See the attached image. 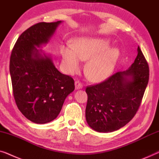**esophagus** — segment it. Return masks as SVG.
Listing matches in <instances>:
<instances>
[{
	"mask_svg": "<svg viewBox=\"0 0 159 159\" xmlns=\"http://www.w3.org/2000/svg\"><path fill=\"white\" fill-rule=\"evenodd\" d=\"M75 88L77 90H79V89H82V84L81 82L80 81H76L75 82Z\"/></svg>",
	"mask_w": 159,
	"mask_h": 159,
	"instance_id": "esophagus-1",
	"label": "esophagus"
}]
</instances>
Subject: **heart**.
<instances>
[{
    "label": "heart",
    "mask_w": 159,
    "mask_h": 159,
    "mask_svg": "<svg viewBox=\"0 0 159 159\" xmlns=\"http://www.w3.org/2000/svg\"><path fill=\"white\" fill-rule=\"evenodd\" d=\"M109 48V41L106 39L80 38L74 41V47H61V53L66 70L71 74L80 70L82 61L90 59L87 75L92 81L101 82L113 72L120 56L118 49Z\"/></svg>",
    "instance_id": "obj_1"
}]
</instances>
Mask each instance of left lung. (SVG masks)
<instances>
[{
	"label": "left lung",
	"instance_id": "8db88e82",
	"mask_svg": "<svg viewBox=\"0 0 159 159\" xmlns=\"http://www.w3.org/2000/svg\"><path fill=\"white\" fill-rule=\"evenodd\" d=\"M138 52L127 70L86 88V120L95 131H116L129 122L138 111L148 83L149 66L140 47Z\"/></svg>",
	"mask_w": 159,
	"mask_h": 159
}]
</instances>
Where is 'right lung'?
Here are the masks:
<instances>
[{"label":"right lung","instance_id":"add662e5","mask_svg":"<svg viewBox=\"0 0 159 159\" xmlns=\"http://www.w3.org/2000/svg\"><path fill=\"white\" fill-rule=\"evenodd\" d=\"M61 22H40L22 32L13 48L9 70L13 95L24 116L32 122L45 124L55 119L75 81L61 74L51 58L43 56L37 47L47 43Z\"/></svg>","mask_w":159,"mask_h":159}]
</instances>
